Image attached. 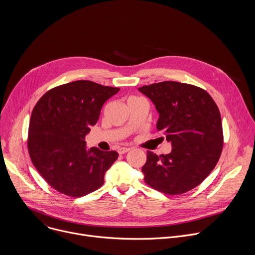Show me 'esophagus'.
I'll use <instances>...</instances> for the list:
<instances>
[{"instance_id": "1", "label": "esophagus", "mask_w": 255, "mask_h": 255, "mask_svg": "<svg viewBox=\"0 0 255 255\" xmlns=\"http://www.w3.org/2000/svg\"><path fill=\"white\" fill-rule=\"evenodd\" d=\"M128 151H130V148H128V147H121V148H119V150H118V152H119L120 154H125V153L128 152Z\"/></svg>"}]
</instances>
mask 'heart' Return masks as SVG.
<instances>
[{"label":"heart","instance_id":"b5f03b06","mask_svg":"<svg viewBox=\"0 0 255 255\" xmlns=\"http://www.w3.org/2000/svg\"><path fill=\"white\" fill-rule=\"evenodd\" d=\"M135 98H136V97H131L130 99H135ZM130 99H129V100H130Z\"/></svg>","mask_w":255,"mask_h":255}]
</instances>
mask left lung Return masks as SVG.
<instances>
[{"label": "left lung", "instance_id": "8db88e82", "mask_svg": "<svg viewBox=\"0 0 255 255\" xmlns=\"http://www.w3.org/2000/svg\"><path fill=\"white\" fill-rule=\"evenodd\" d=\"M155 105L157 131L171 143V152L147 151L142 167L148 186L167 195H180L199 186L220 158L223 148L221 115L203 89L178 82H161L138 89Z\"/></svg>", "mask_w": 255, "mask_h": 255}]
</instances>
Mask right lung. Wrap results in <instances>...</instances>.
Here are the masks:
<instances>
[{"mask_svg": "<svg viewBox=\"0 0 255 255\" xmlns=\"http://www.w3.org/2000/svg\"><path fill=\"white\" fill-rule=\"evenodd\" d=\"M91 81H76L46 92L35 105L28 130L33 165L57 192L86 196L104 184L116 151L87 149L86 135L99 120L104 103L119 92Z\"/></svg>", "mask_w": 255, "mask_h": 255, "instance_id": "obj_1", "label": "right lung"}]
</instances>
